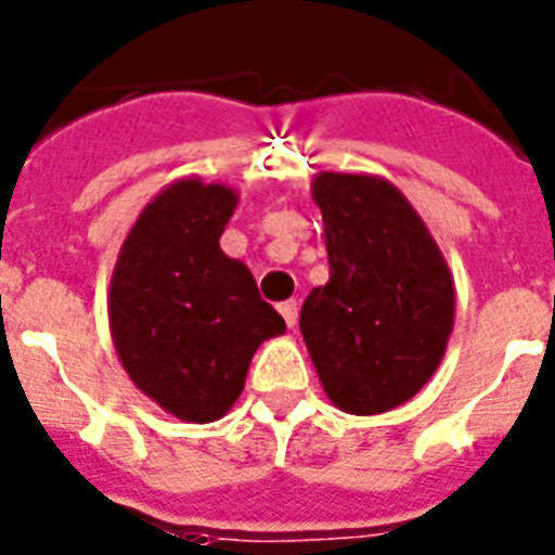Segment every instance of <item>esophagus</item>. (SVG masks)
Returning <instances> with one entry per match:
<instances>
[{
  "instance_id": "1",
  "label": "esophagus",
  "mask_w": 555,
  "mask_h": 555,
  "mask_svg": "<svg viewBox=\"0 0 555 555\" xmlns=\"http://www.w3.org/2000/svg\"><path fill=\"white\" fill-rule=\"evenodd\" d=\"M279 314L285 317L287 328H294V325L299 323V306H296V299H287V302H282V306H279Z\"/></svg>"
}]
</instances>
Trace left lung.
Wrapping results in <instances>:
<instances>
[{"label": "left lung", "instance_id": "8db88e82", "mask_svg": "<svg viewBox=\"0 0 555 555\" xmlns=\"http://www.w3.org/2000/svg\"><path fill=\"white\" fill-rule=\"evenodd\" d=\"M328 282L308 294L299 328L325 396L375 416L416 396L454 332V276L404 194L384 177L323 171Z\"/></svg>", "mask_w": 555, "mask_h": 555}]
</instances>
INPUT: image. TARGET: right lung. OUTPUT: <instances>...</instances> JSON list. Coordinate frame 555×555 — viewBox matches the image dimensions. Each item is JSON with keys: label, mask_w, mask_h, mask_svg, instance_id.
I'll return each instance as SVG.
<instances>
[{"label": "right lung", "mask_w": 555, "mask_h": 555, "mask_svg": "<svg viewBox=\"0 0 555 555\" xmlns=\"http://www.w3.org/2000/svg\"><path fill=\"white\" fill-rule=\"evenodd\" d=\"M238 206L223 183L165 185L127 232L107 314L130 380L165 413L206 425L230 413L264 340L285 332L247 264L221 249Z\"/></svg>", "instance_id": "add662e5"}]
</instances>
